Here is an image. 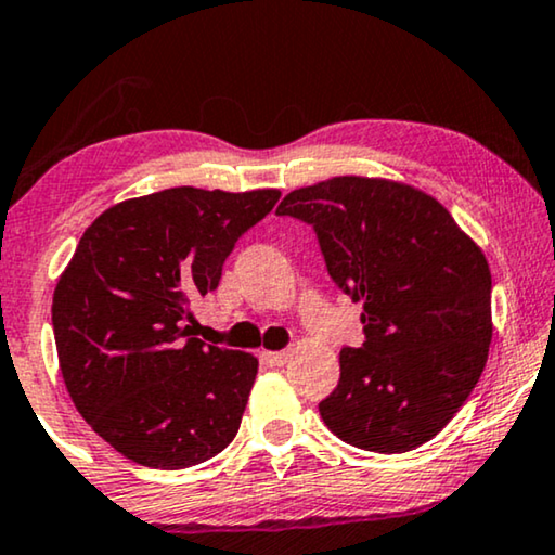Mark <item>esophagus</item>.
I'll list each match as a JSON object with an SVG mask.
<instances>
[{
  "label": "esophagus",
  "mask_w": 555,
  "mask_h": 555,
  "mask_svg": "<svg viewBox=\"0 0 555 555\" xmlns=\"http://www.w3.org/2000/svg\"><path fill=\"white\" fill-rule=\"evenodd\" d=\"M262 359L270 363V366H283L291 359V351H264Z\"/></svg>",
  "instance_id": "obj_1"
}]
</instances>
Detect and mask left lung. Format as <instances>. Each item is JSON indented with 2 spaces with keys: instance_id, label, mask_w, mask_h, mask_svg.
<instances>
[{
  "instance_id": "obj_1",
  "label": "left lung",
  "mask_w": 555,
  "mask_h": 555,
  "mask_svg": "<svg viewBox=\"0 0 555 555\" xmlns=\"http://www.w3.org/2000/svg\"><path fill=\"white\" fill-rule=\"evenodd\" d=\"M275 215L313 227L338 291L361 302L363 344L340 348L325 427L366 452L429 442L480 378L492 338V278L480 247L429 194L336 177L295 189Z\"/></svg>"
}]
</instances>
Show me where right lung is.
I'll list each match as a JSON object with an SVG mask.
<instances>
[{"mask_svg":"<svg viewBox=\"0 0 555 555\" xmlns=\"http://www.w3.org/2000/svg\"><path fill=\"white\" fill-rule=\"evenodd\" d=\"M280 199L177 186L103 211L52 298L60 371L90 427L154 469L207 462L237 435L257 359L194 338L189 306Z\"/></svg>","mask_w":555,"mask_h":555,"instance_id":"add662e5","label":"right lung"}]
</instances>
